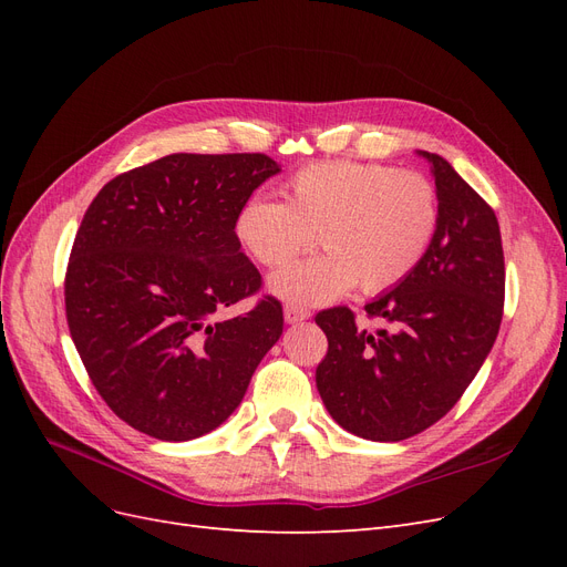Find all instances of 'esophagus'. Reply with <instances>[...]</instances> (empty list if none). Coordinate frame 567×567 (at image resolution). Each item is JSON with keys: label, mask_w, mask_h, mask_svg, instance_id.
<instances>
[{"label": "esophagus", "mask_w": 567, "mask_h": 567, "mask_svg": "<svg viewBox=\"0 0 567 567\" xmlns=\"http://www.w3.org/2000/svg\"><path fill=\"white\" fill-rule=\"evenodd\" d=\"M284 319L288 321V323H298V321H305V319H310V310H307V307H300V305H286L284 307Z\"/></svg>", "instance_id": "1"}]
</instances>
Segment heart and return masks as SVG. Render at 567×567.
Here are the masks:
<instances>
[{
    "mask_svg": "<svg viewBox=\"0 0 567 567\" xmlns=\"http://www.w3.org/2000/svg\"><path fill=\"white\" fill-rule=\"evenodd\" d=\"M236 236L255 262L281 267L315 244L326 250L277 271L269 288L296 305H323L357 284L383 293L402 284L440 229L437 186L414 169L319 161L284 184V203L252 194L236 213Z\"/></svg>",
    "mask_w": 567,
    "mask_h": 567,
    "instance_id": "obj_1",
    "label": "heart"
}]
</instances>
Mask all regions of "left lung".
Wrapping results in <instances>:
<instances>
[{"label": "left lung", "instance_id": "8db88e82", "mask_svg": "<svg viewBox=\"0 0 567 567\" xmlns=\"http://www.w3.org/2000/svg\"><path fill=\"white\" fill-rule=\"evenodd\" d=\"M440 229L423 262L394 290L364 305L379 331L346 305L315 321L329 340L317 388L346 431L400 442L423 433L461 400L489 354L504 315L502 231L489 203L437 153Z\"/></svg>", "mask_w": 567, "mask_h": 567}]
</instances>
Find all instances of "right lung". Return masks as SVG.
I'll return each mask as SVG.
<instances>
[{"mask_svg": "<svg viewBox=\"0 0 567 567\" xmlns=\"http://www.w3.org/2000/svg\"><path fill=\"white\" fill-rule=\"evenodd\" d=\"M279 165L265 153H173L111 179L82 217L65 319L84 369L134 431L186 442L231 416L284 331L236 213Z\"/></svg>", "mask_w": 567, "mask_h": 567, "instance_id": "right-lung-1", "label": "right lung"}]
</instances>
